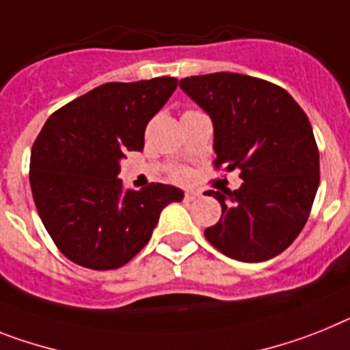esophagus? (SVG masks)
Returning a JSON list of instances; mask_svg holds the SVG:
<instances>
[{"mask_svg":"<svg viewBox=\"0 0 350 350\" xmlns=\"http://www.w3.org/2000/svg\"><path fill=\"white\" fill-rule=\"evenodd\" d=\"M199 198V192H193V190H189V192H185V201H196Z\"/></svg>","mask_w":350,"mask_h":350,"instance_id":"esophagus-1","label":"esophagus"}]
</instances>
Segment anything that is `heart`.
<instances>
[{"instance_id":"b5f03b06","label":"heart","mask_w":350,"mask_h":350,"mask_svg":"<svg viewBox=\"0 0 350 350\" xmlns=\"http://www.w3.org/2000/svg\"><path fill=\"white\" fill-rule=\"evenodd\" d=\"M185 176H187V172H185V170H180V172H178V178H185Z\"/></svg>"}]
</instances>
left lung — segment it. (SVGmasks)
I'll list each match as a JSON object with an SVG mask.
<instances>
[{
    "label": "left lung",
    "mask_w": 350,
    "mask_h": 350,
    "mask_svg": "<svg viewBox=\"0 0 350 350\" xmlns=\"http://www.w3.org/2000/svg\"><path fill=\"white\" fill-rule=\"evenodd\" d=\"M180 87L211 117L215 169H239L243 180L239 190L208 192L222 215L204 237L233 260L278 256L302 231L319 189V148L308 116L286 90L252 76H190Z\"/></svg>",
    "instance_id": "obj_1"
}]
</instances>
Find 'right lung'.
<instances>
[{
    "label": "right lung",
    "mask_w": 350,
    "mask_h": 350,
    "mask_svg": "<svg viewBox=\"0 0 350 350\" xmlns=\"http://www.w3.org/2000/svg\"><path fill=\"white\" fill-rule=\"evenodd\" d=\"M176 87L170 76L99 85L46 120L31 148V193L70 261L92 270L126 265L149 242L161 210L183 199L170 185L124 190L117 178L120 158L142 151L146 126Z\"/></svg>",
    "instance_id": "obj_1"
}]
</instances>
